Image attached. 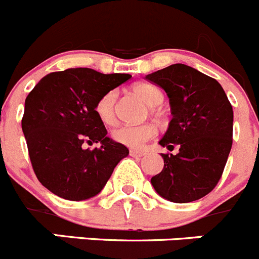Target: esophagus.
Returning a JSON list of instances; mask_svg holds the SVG:
<instances>
[{
    "instance_id": "obj_1",
    "label": "esophagus",
    "mask_w": 259,
    "mask_h": 259,
    "mask_svg": "<svg viewBox=\"0 0 259 259\" xmlns=\"http://www.w3.org/2000/svg\"><path fill=\"white\" fill-rule=\"evenodd\" d=\"M130 155L134 157H142L145 155V152L140 151V150H131V151H130Z\"/></svg>"
}]
</instances>
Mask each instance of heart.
<instances>
[{"instance_id":"b5f03b06","label":"heart","mask_w":259,"mask_h":259,"mask_svg":"<svg viewBox=\"0 0 259 259\" xmlns=\"http://www.w3.org/2000/svg\"><path fill=\"white\" fill-rule=\"evenodd\" d=\"M134 91L149 107H157L164 100V94L161 90L151 83H137L134 88ZM117 95L115 90L107 91L98 99L95 104V113L104 124H113L115 122ZM155 135H156V127L151 123L122 124L113 130L112 139L113 141L131 149H140L145 142L154 139Z\"/></svg>"}]
</instances>
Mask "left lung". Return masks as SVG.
<instances>
[{"instance_id":"1","label":"left lung","mask_w":259,"mask_h":259,"mask_svg":"<svg viewBox=\"0 0 259 259\" xmlns=\"http://www.w3.org/2000/svg\"><path fill=\"white\" fill-rule=\"evenodd\" d=\"M169 98L171 118L159 144L164 168L151 178L168 201L187 203L210 193L223 176L233 145V107L215 78L182 63L146 76Z\"/></svg>"}]
</instances>
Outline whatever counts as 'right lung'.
Instances as JSON below:
<instances>
[{"label":"right lung","mask_w":259,"mask_h":259,"mask_svg":"<svg viewBox=\"0 0 259 259\" xmlns=\"http://www.w3.org/2000/svg\"><path fill=\"white\" fill-rule=\"evenodd\" d=\"M130 78L127 73L68 68L48 73L29 93L21 128L34 173L52 193L70 201L97 196L127 156V147L107 136L95 104ZM93 142L102 146L83 147Z\"/></svg>","instance_id":"add662e5"}]
</instances>
